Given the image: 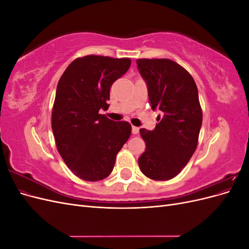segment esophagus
Listing matches in <instances>:
<instances>
[{"label": "esophagus", "instance_id": "1", "mask_svg": "<svg viewBox=\"0 0 249 249\" xmlns=\"http://www.w3.org/2000/svg\"><path fill=\"white\" fill-rule=\"evenodd\" d=\"M132 133H133L134 135L138 134V133H139V127H137V126H132Z\"/></svg>", "mask_w": 249, "mask_h": 249}]
</instances>
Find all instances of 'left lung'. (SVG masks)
<instances>
[{"label": "left lung", "instance_id": "left-lung-1", "mask_svg": "<svg viewBox=\"0 0 249 249\" xmlns=\"http://www.w3.org/2000/svg\"><path fill=\"white\" fill-rule=\"evenodd\" d=\"M154 111L159 110L153 131L140 129L146 148L138 159L140 170L155 180L178 176L197 146L202 124L198 90L191 74L169 59H138Z\"/></svg>", "mask_w": 249, "mask_h": 249}]
</instances>
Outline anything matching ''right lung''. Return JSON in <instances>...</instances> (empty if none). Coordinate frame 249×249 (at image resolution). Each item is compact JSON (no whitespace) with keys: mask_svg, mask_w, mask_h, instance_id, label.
Here are the masks:
<instances>
[{"mask_svg":"<svg viewBox=\"0 0 249 249\" xmlns=\"http://www.w3.org/2000/svg\"><path fill=\"white\" fill-rule=\"evenodd\" d=\"M130 65L129 58L85 56L72 61L58 82L52 130L60 156L82 179L107 178L131 136L129 123H115L99 113L108 109L110 87Z\"/></svg>","mask_w":249,"mask_h":249,"instance_id":"obj_1","label":"right lung"}]
</instances>
